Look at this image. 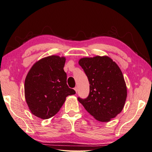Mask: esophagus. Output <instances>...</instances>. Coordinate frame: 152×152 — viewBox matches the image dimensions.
<instances>
[{"label": "esophagus", "mask_w": 152, "mask_h": 152, "mask_svg": "<svg viewBox=\"0 0 152 152\" xmlns=\"http://www.w3.org/2000/svg\"><path fill=\"white\" fill-rule=\"evenodd\" d=\"M74 90L75 91V92H76V93H77V91H78V88H77V87H75V88H74Z\"/></svg>", "instance_id": "1"}]
</instances>
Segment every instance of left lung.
Instances as JSON below:
<instances>
[{
    "label": "left lung",
    "instance_id": "obj_1",
    "mask_svg": "<svg viewBox=\"0 0 152 152\" xmlns=\"http://www.w3.org/2000/svg\"><path fill=\"white\" fill-rule=\"evenodd\" d=\"M79 64L89 82V94L79 102L96 120L109 122L120 113L127 98V87L120 68L108 56L81 58Z\"/></svg>",
    "mask_w": 152,
    "mask_h": 152
}]
</instances>
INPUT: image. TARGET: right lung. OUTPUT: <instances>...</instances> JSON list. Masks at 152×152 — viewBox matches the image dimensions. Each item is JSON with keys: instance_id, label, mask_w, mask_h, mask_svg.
Listing matches in <instances>:
<instances>
[{"instance_id": "obj_1", "label": "right lung", "mask_w": 152, "mask_h": 152, "mask_svg": "<svg viewBox=\"0 0 152 152\" xmlns=\"http://www.w3.org/2000/svg\"><path fill=\"white\" fill-rule=\"evenodd\" d=\"M65 57L50 56L32 66L25 81V96L31 113L42 119L56 115L75 91L66 84Z\"/></svg>"}]
</instances>
